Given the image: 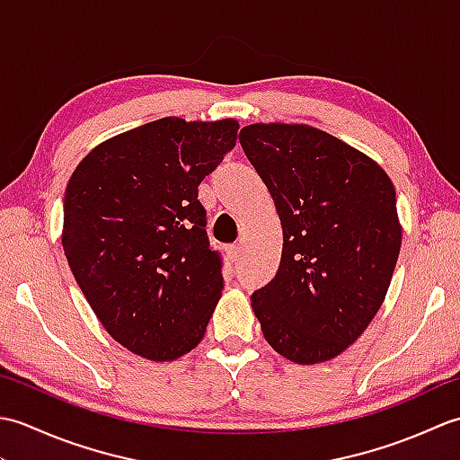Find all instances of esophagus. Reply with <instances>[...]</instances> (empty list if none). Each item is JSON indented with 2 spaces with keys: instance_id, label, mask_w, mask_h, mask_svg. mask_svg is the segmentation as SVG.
Instances as JSON below:
<instances>
[{
  "instance_id": "1",
  "label": "esophagus",
  "mask_w": 460,
  "mask_h": 460,
  "mask_svg": "<svg viewBox=\"0 0 460 460\" xmlns=\"http://www.w3.org/2000/svg\"><path fill=\"white\" fill-rule=\"evenodd\" d=\"M241 255H243V247H241V245H233V247H229V257H231L233 261H239V259H241Z\"/></svg>"
}]
</instances>
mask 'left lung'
Segmentation results:
<instances>
[{"mask_svg": "<svg viewBox=\"0 0 460 460\" xmlns=\"http://www.w3.org/2000/svg\"><path fill=\"white\" fill-rule=\"evenodd\" d=\"M282 225L275 279L251 306L270 348L310 366L364 334L402 249L395 188L374 162L308 124H249L239 134Z\"/></svg>", "mask_w": 460, "mask_h": 460, "instance_id": "8db88e82", "label": "left lung"}]
</instances>
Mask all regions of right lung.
I'll return each instance as SVG.
<instances>
[{"mask_svg": "<svg viewBox=\"0 0 460 460\" xmlns=\"http://www.w3.org/2000/svg\"><path fill=\"white\" fill-rule=\"evenodd\" d=\"M239 122L168 116L104 140L65 190L63 251L109 334L152 361L199 344L221 298L198 185L237 142Z\"/></svg>", "mask_w": 460, "mask_h": 460, "instance_id": "right-lung-1", "label": "right lung"}]
</instances>
